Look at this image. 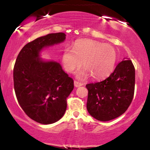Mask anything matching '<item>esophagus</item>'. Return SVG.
<instances>
[{"instance_id": "34e87169", "label": "esophagus", "mask_w": 150, "mask_h": 150, "mask_svg": "<svg viewBox=\"0 0 150 150\" xmlns=\"http://www.w3.org/2000/svg\"><path fill=\"white\" fill-rule=\"evenodd\" d=\"M74 86L76 87H81V86H82L83 85V83H80V82L77 81H74Z\"/></svg>"}]
</instances>
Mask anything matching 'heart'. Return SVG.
<instances>
[{
  "instance_id": "1",
  "label": "heart",
  "mask_w": 150,
  "mask_h": 150,
  "mask_svg": "<svg viewBox=\"0 0 150 150\" xmlns=\"http://www.w3.org/2000/svg\"><path fill=\"white\" fill-rule=\"evenodd\" d=\"M117 59V53L113 46L92 40L78 41L73 49L67 47L62 54V63L67 72H74L83 62L85 68L78 73L79 79L90 75L94 79L106 78L114 69Z\"/></svg>"
}]
</instances>
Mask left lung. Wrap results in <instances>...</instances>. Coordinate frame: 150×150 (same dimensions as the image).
Returning <instances> with one entry per match:
<instances>
[{
  "instance_id": "8db88e82",
  "label": "left lung",
  "mask_w": 150,
  "mask_h": 150,
  "mask_svg": "<svg viewBox=\"0 0 150 150\" xmlns=\"http://www.w3.org/2000/svg\"><path fill=\"white\" fill-rule=\"evenodd\" d=\"M134 85L135 69L132 61L127 59L121 61L105 80L86 85L88 112L102 122L118 117L130 105Z\"/></svg>"
}]
</instances>
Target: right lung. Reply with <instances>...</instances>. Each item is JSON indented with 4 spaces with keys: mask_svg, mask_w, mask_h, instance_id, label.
<instances>
[{
    "mask_svg": "<svg viewBox=\"0 0 150 150\" xmlns=\"http://www.w3.org/2000/svg\"><path fill=\"white\" fill-rule=\"evenodd\" d=\"M65 40L64 33L40 37L24 46L13 67L16 98L24 112L33 120L50 124L60 120L67 108V98L74 81L59 63L44 62L39 57L45 47Z\"/></svg>",
    "mask_w": 150,
    "mask_h": 150,
    "instance_id": "add662e5",
    "label": "right lung"
}]
</instances>
